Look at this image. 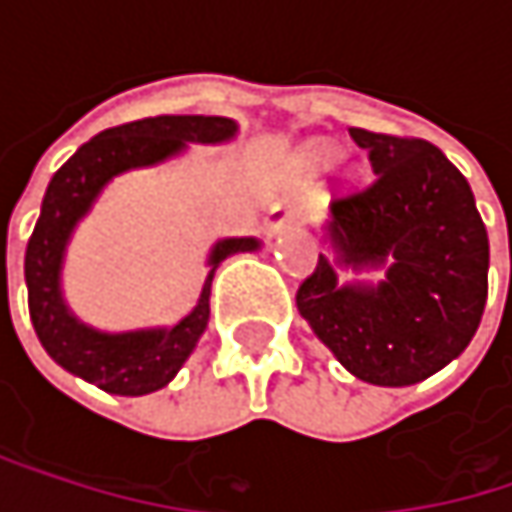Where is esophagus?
Segmentation results:
<instances>
[{
	"mask_svg": "<svg viewBox=\"0 0 512 512\" xmlns=\"http://www.w3.org/2000/svg\"><path fill=\"white\" fill-rule=\"evenodd\" d=\"M296 225V213L287 210V207H275L269 216H266V231L269 234H281L284 228H293Z\"/></svg>",
	"mask_w": 512,
	"mask_h": 512,
	"instance_id": "esophagus-1",
	"label": "esophagus"
}]
</instances>
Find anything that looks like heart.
Returning a JSON list of instances; mask_svg holds the SVG:
<instances>
[{"label": "heart", "instance_id": "obj_1", "mask_svg": "<svg viewBox=\"0 0 512 512\" xmlns=\"http://www.w3.org/2000/svg\"><path fill=\"white\" fill-rule=\"evenodd\" d=\"M308 156H311V162L326 165V162H332V159H335V151H332V148H326V145H314V148L308 151Z\"/></svg>", "mask_w": 512, "mask_h": 512}]
</instances>
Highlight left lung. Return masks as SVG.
Here are the masks:
<instances>
[{
	"label": "left lung",
	"instance_id": "left-lung-1",
	"mask_svg": "<svg viewBox=\"0 0 512 512\" xmlns=\"http://www.w3.org/2000/svg\"><path fill=\"white\" fill-rule=\"evenodd\" d=\"M373 183L329 207L326 255L296 308L356 379L403 388L471 344L489 275V237L460 168L436 145L350 130ZM353 271V282H341ZM364 274H379L367 282Z\"/></svg>",
	"mask_w": 512,
	"mask_h": 512
}]
</instances>
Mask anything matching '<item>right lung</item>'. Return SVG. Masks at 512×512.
I'll return each instance as SVG.
<instances>
[{"mask_svg":"<svg viewBox=\"0 0 512 512\" xmlns=\"http://www.w3.org/2000/svg\"><path fill=\"white\" fill-rule=\"evenodd\" d=\"M240 133L234 118L219 115H159L103 130L85 142L52 174L41 219L26 249L29 314L41 347L67 373L121 397H142L165 388L195 353L210 323V284L225 257L257 252V237L216 240L207 255V275L195 308L174 326L103 332L82 323L64 299V257L79 222L91 213L103 189L136 168H154L189 145H228Z\"/></svg>","mask_w":512,"mask_h":512,"instance_id":"1","label":"right lung"}]
</instances>
